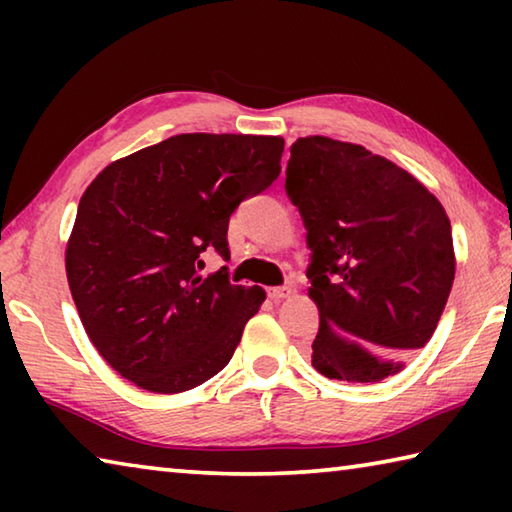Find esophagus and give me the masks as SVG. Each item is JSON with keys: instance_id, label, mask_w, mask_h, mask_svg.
Masks as SVG:
<instances>
[{"instance_id": "34e87169", "label": "esophagus", "mask_w": 512, "mask_h": 512, "mask_svg": "<svg viewBox=\"0 0 512 512\" xmlns=\"http://www.w3.org/2000/svg\"><path fill=\"white\" fill-rule=\"evenodd\" d=\"M293 293V287L291 284H284V287H273V289H268V298L271 300H284V298H289Z\"/></svg>"}]
</instances>
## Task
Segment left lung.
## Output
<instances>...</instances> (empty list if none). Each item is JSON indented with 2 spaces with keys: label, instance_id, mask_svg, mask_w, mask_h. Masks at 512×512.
Listing matches in <instances>:
<instances>
[{
  "label": "left lung",
  "instance_id": "obj_1",
  "mask_svg": "<svg viewBox=\"0 0 512 512\" xmlns=\"http://www.w3.org/2000/svg\"><path fill=\"white\" fill-rule=\"evenodd\" d=\"M287 194L307 228L309 298L320 325L311 366L375 384L429 343L456 257L445 207L409 171L359 144L300 137Z\"/></svg>",
  "mask_w": 512,
  "mask_h": 512
}]
</instances>
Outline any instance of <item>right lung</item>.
I'll return each mask as SVG.
<instances>
[{"label":"right lung","instance_id":"add662e5","mask_svg":"<svg viewBox=\"0 0 512 512\" xmlns=\"http://www.w3.org/2000/svg\"><path fill=\"white\" fill-rule=\"evenodd\" d=\"M282 151L271 135H173L85 189L67 282L92 345L121 377L183 393L228 366L266 293L230 284L225 266L201 275V257H230V214L280 176Z\"/></svg>","mask_w":512,"mask_h":512}]
</instances>
